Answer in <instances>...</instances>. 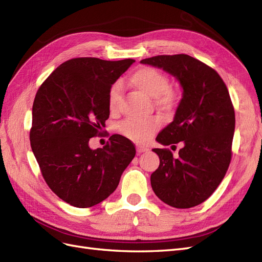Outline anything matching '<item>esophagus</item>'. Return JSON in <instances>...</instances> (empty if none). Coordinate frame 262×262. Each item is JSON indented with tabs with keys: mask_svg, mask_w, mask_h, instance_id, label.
Returning a JSON list of instances; mask_svg holds the SVG:
<instances>
[{
	"mask_svg": "<svg viewBox=\"0 0 262 262\" xmlns=\"http://www.w3.org/2000/svg\"><path fill=\"white\" fill-rule=\"evenodd\" d=\"M136 150H137L138 154H142V152H145V151L148 150V148H146V147H144V146H137Z\"/></svg>",
	"mask_w": 262,
	"mask_h": 262,
	"instance_id": "1",
	"label": "esophagus"
}]
</instances>
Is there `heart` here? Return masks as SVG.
Listing matches in <instances>:
<instances>
[{"label":"heart","instance_id":"1","mask_svg":"<svg viewBox=\"0 0 262 262\" xmlns=\"http://www.w3.org/2000/svg\"><path fill=\"white\" fill-rule=\"evenodd\" d=\"M130 83L138 91L142 92L147 97L155 99L157 106L163 110H171L175 102V97L171 91L167 90L168 79L163 73L156 71L151 67H142L133 74ZM119 86L114 85L110 92L108 104L111 111L117 110L119 99ZM160 127V120L158 118L134 119L127 120L119 126V132L125 137L136 143H145L150 139L151 136Z\"/></svg>","mask_w":262,"mask_h":262}]
</instances>
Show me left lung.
<instances>
[{
  "mask_svg": "<svg viewBox=\"0 0 262 262\" xmlns=\"http://www.w3.org/2000/svg\"><path fill=\"white\" fill-rule=\"evenodd\" d=\"M140 63L170 74L183 90L172 122L156 140L184 147L177 158L168 149H152L160 163L150 176L151 188L171 207H195L212 195L230 164L236 119L229 93L216 71L189 55H158Z\"/></svg>",
  "mask_w": 262,
  "mask_h": 262,
  "instance_id": "1",
  "label": "left lung"
}]
</instances>
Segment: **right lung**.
Segmentation results:
<instances>
[{"mask_svg": "<svg viewBox=\"0 0 262 262\" xmlns=\"http://www.w3.org/2000/svg\"><path fill=\"white\" fill-rule=\"evenodd\" d=\"M135 62L78 57L59 65L39 87L32 108L30 140L46 184L77 208L102 203L114 192L135 157L128 138L112 135L92 149L110 117L112 85Z\"/></svg>", "mask_w": 262, "mask_h": 262, "instance_id": "obj_1", "label": "right lung"}]
</instances>
